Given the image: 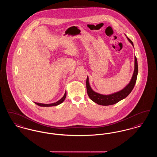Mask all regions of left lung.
Returning a JSON list of instances; mask_svg holds the SVG:
<instances>
[{
	"label": "left lung",
	"instance_id": "left-lung-1",
	"mask_svg": "<svg viewBox=\"0 0 157 157\" xmlns=\"http://www.w3.org/2000/svg\"><path fill=\"white\" fill-rule=\"evenodd\" d=\"M128 40L131 42V44L134 46L133 42L132 40L127 37ZM138 62L136 56H135V69L134 71L133 76L129 83L126 86L125 88L118 92L114 93L111 95H104L98 94L97 92H94L91 89L89 83V79L87 77L86 81V90L88 95L90 98V99L93 101L94 102L97 103L98 105H111L115 104L121 100L125 98L131 92L134 87L136 81L137 75H138Z\"/></svg>",
	"mask_w": 157,
	"mask_h": 157
}]
</instances>
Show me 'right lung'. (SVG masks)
<instances>
[{
	"mask_svg": "<svg viewBox=\"0 0 157 157\" xmlns=\"http://www.w3.org/2000/svg\"><path fill=\"white\" fill-rule=\"evenodd\" d=\"M67 97V92H65V94H64V96L59 101H57L55 103H53V104H40V103H36V102H35L36 104L39 105V106H56V105H58L60 104H61L62 102H63L65 99V98Z\"/></svg>",
	"mask_w": 157,
	"mask_h": 157,
	"instance_id": "right-lung-1",
	"label": "right lung"
}]
</instances>
